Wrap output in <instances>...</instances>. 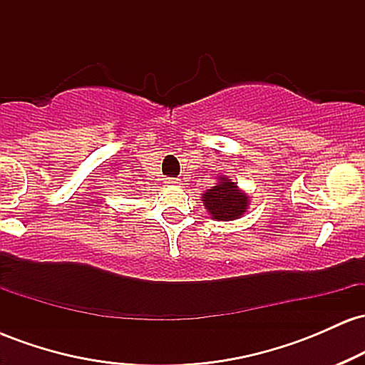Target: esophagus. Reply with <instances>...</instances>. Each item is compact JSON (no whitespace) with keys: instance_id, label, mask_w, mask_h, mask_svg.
I'll list each match as a JSON object with an SVG mask.
<instances>
[{"instance_id":"obj_1","label":"esophagus","mask_w":365,"mask_h":365,"mask_svg":"<svg viewBox=\"0 0 365 365\" xmlns=\"http://www.w3.org/2000/svg\"><path fill=\"white\" fill-rule=\"evenodd\" d=\"M165 182L168 183V185H182V182H180L178 178H171V177H168V178H165Z\"/></svg>"}]
</instances>
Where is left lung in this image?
<instances>
[{"mask_svg": "<svg viewBox=\"0 0 365 365\" xmlns=\"http://www.w3.org/2000/svg\"><path fill=\"white\" fill-rule=\"evenodd\" d=\"M202 200L209 215L216 221L238 220L249 206V197L228 177H220L215 187L204 192Z\"/></svg>", "mask_w": 365, "mask_h": 365, "instance_id": "8db88e82", "label": "left lung"}]
</instances>
